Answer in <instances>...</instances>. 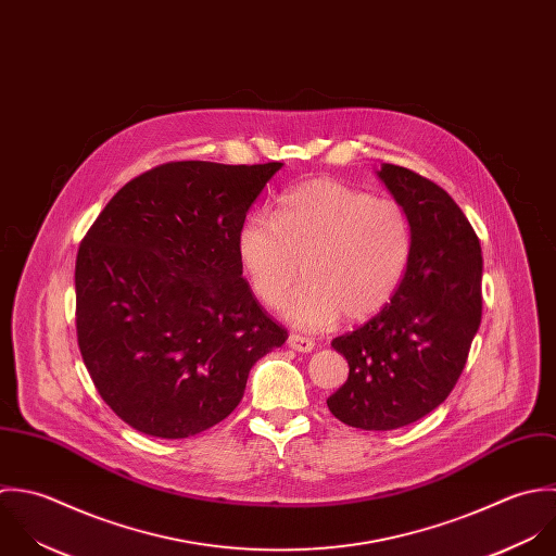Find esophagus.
Returning a JSON list of instances; mask_svg holds the SVG:
<instances>
[{"label":"esophagus","mask_w":556,"mask_h":556,"mask_svg":"<svg viewBox=\"0 0 556 556\" xmlns=\"http://www.w3.org/2000/svg\"><path fill=\"white\" fill-rule=\"evenodd\" d=\"M289 348L295 350V352H302V354H308L315 350V341L308 339V337H300V334H291L289 337Z\"/></svg>","instance_id":"esophagus-1"}]
</instances>
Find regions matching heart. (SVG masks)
Instances as JSON below:
<instances>
[{
  "label": "heart",
  "instance_id": "1",
  "mask_svg": "<svg viewBox=\"0 0 556 556\" xmlns=\"http://www.w3.org/2000/svg\"><path fill=\"white\" fill-rule=\"evenodd\" d=\"M412 254V219L390 198L330 179L285 191L274 217L256 213L239 232V256L256 298L274 306L298 280L282 317L304 330L332 326L341 315L367 321L394 298Z\"/></svg>",
  "mask_w": 556,
  "mask_h": 556
}]
</instances>
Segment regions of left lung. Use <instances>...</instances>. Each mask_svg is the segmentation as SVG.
<instances>
[{"mask_svg": "<svg viewBox=\"0 0 556 556\" xmlns=\"http://www.w3.org/2000/svg\"><path fill=\"white\" fill-rule=\"evenodd\" d=\"M377 177L412 219V254L390 304L332 341L350 365L328 399L345 425L405 427L455 388L481 326V243L457 202L433 181L392 164Z\"/></svg>", "mask_w": 556, "mask_h": 556, "instance_id": "left-lung-1", "label": "left lung"}]
</instances>
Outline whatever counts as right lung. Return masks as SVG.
Masks as SVG:
<instances>
[{
  "instance_id": "obj_1",
  "label": "right lung",
  "mask_w": 556,
  "mask_h": 556,
  "mask_svg": "<svg viewBox=\"0 0 556 556\" xmlns=\"http://www.w3.org/2000/svg\"><path fill=\"white\" fill-rule=\"evenodd\" d=\"M280 162H170L123 187L75 263L84 365L134 429L179 440L224 420L248 372L287 341L239 256L245 213Z\"/></svg>"
}]
</instances>
